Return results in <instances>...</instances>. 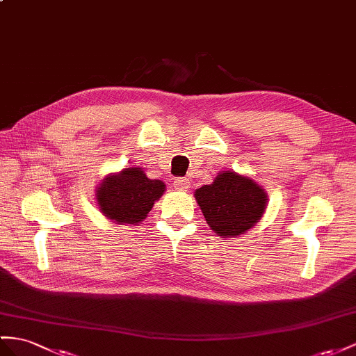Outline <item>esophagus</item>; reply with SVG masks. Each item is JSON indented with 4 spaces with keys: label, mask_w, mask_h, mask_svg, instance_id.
<instances>
[{
    "label": "esophagus",
    "mask_w": 356,
    "mask_h": 356,
    "mask_svg": "<svg viewBox=\"0 0 356 356\" xmlns=\"http://www.w3.org/2000/svg\"><path fill=\"white\" fill-rule=\"evenodd\" d=\"M175 188L179 191H186L189 188V180L186 177L175 179Z\"/></svg>",
    "instance_id": "34e87169"
}]
</instances>
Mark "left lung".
Segmentation results:
<instances>
[{
  "mask_svg": "<svg viewBox=\"0 0 356 356\" xmlns=\"http://www.w3.org/2000/svg\"><path fill=\"white\" fill-rule=\"evenodd\" d=\"M194 195L209 227L222 238L248 232L260 221L268 204L265 189L234 171L218 172L213 184L198 188Z\"/></svg>",
  "mask_w": 356,
  "mask_h": 356,
  "instance_id": "8db88e82",
  "label": "left lung"
}]
</instances>
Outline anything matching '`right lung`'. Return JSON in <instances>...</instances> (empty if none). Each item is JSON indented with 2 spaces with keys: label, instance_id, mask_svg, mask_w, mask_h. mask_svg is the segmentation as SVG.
Here are the masks:
<instances>
[{
  "label": "right lung",
  "instance_id": "add662e5",
  "mask_svg": "<svg viewBox=\"0 0 356 356\" xmlns=\"http://www.w3.org/2000/svg\"><path fill=\"white\" fill-rule=\"evenodd\" d=\"M163 191V181L149 179L141 168L131 167L106 176L96 189V200L108 220L136 225L145 220Z\"/></svg>",
  "mask_w": 356,
  "mask_h": 356
}]
</instances>
